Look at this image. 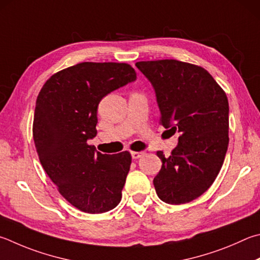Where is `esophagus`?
Returning a JSON list of instances; mask_svg holds the SVG:
<instances>
[{
	"mask_svg": "<svg viewBox=\"0 0 260 260\" xmlns=\"http://www.w3.org/2000/svg\"><path fill=\"white\" fill-rule=\"evenodd\" d=\"M144 154V151H133L132 152V158L133 159H139Z\"/></svg>",
	"mask_w": 260,
	"mask_h": 260,
	"instance_id": "34e87169",
	"label": "esophagus"
}]
</instances>
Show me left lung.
Instances as JSON below:
<instances>
[{
    "label": "left lung",
    "mask_w": 260,
    "mask_h": 260,
    "mask_svg": "<svg viewBox=\"0 0 260 260\" xmlns=\"http://www.w3.org/2000/svg\"><path fill=\"white\" fill-rule=\"evenodd\" d=\"M154 88L160 124L179 134L153 179L160 200L186 204L208 190L223 166L229 146V100L211 75L199 66L174 59L135 63Z\"/></svg>",
    "instance_id": "left-lung-1"
}]
</instances>
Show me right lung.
<instances>
[{
  "mask_svg": "<svg viewBox=\"0 0 260 260\" xmlns=\"http://www.w3.org/2000/svg\"><path fill=\"white\" fill-rule=\"evenodd\" d=\"M136 79L128 63L82 62L48 79L36 100L32 138L40 161L60 194L88 214L114 209L129 172L128 151L96 152L98 106L110 92Z\"/></svg>",
  "mask_w": 260,
  "mask_h": 260,
  "instance_id": "obj_1",
  "label": "right lung"
}]
</instances>
